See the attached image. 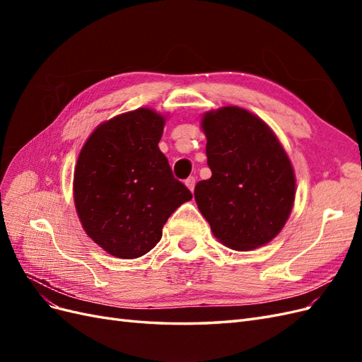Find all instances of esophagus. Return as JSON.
<instances>
[{
	"mask_svg": "<svg viewBox=\"0 0 362 362\" xmlns=\"http://www.w3.org/2000/svg\"><path fill=\"white\" fill-rule=\"evenodd\" d=\"M184 182H185V185H187V189H189L190 192L194 190V184H196V178H194V177H189Z\"/></svg>",
	"mask_w": 362,
	"mask_h": 362,
	"instance_id": "esophagus-1",
	"label": "esophagus"
}]
</instances>
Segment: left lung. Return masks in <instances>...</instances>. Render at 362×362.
I'll use <instances>...</instances> for the list:
<instances>
[{"label": "left lung", "mask_w": 362, "mask_h": 362, "mask_svg": "<svg viewBox=\"0 0 362 362\" xmlns=\"http://www.w3.org/2000/svg\"><path fill=\"white\" fill-rule=\"evenodd\" d=\"M211 178L194 199L214 237L235 250L269 243L291 213L296 180L275 133L245 108L228 105L202 117Z\"/></svg>", "instance_id": "1"}]
</instances>
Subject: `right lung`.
I'll return each instance as SVG.
<instances>
[{"instance_id":"right-lung-1","label":"right lung","mask_w":362,"mask_h":362,"mask_svg":"<svg viewBox=\"0 0 362 362\" xmlns=\"http://www.w3.org/2000/svg\"><path fill=\"white\" fill-rule=\"evenodd\" d=\"M164 119L151 108L96 127L74 172V201L86 234L117 258H139L161 238L177 208L192 199L158 148Z\"/></svg>"}]
</instances>
